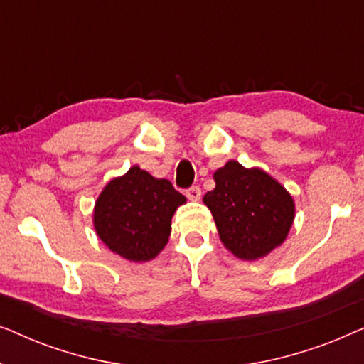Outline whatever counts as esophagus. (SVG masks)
Segmentation results:
<instances>
[{"mask_svg":"<svg viewBox=\"0 0 364 364\" xmlns=\"http://www.w3.org/2000/svg\"><path fill=\"white\" fill-rule=\"evenodd\" d=\"M186 196H187L188 200H200L202 191L197 186H192V187H188L187 191H186Z\"/></svg>","mask_w":364,"mask_h":364,"instance_id":"1","label":"esophagus"}]
</instances>
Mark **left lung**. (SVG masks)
I'll return each instance as SVG.
<instances>
[{"instance_id":"1","label":"left lung","mask_w":364,"mask_h":364,"mask_svg":"<svg viewBox=\"0 0 364 364\" xmlns=\"http://www.w3.org/2000/svg\"><path fill=\"white\" fill-rule=\"evenodd\" d=\"M213 181L215 188L203 202L233 255L257 260L282 245L295 218V203L275 178L230 161L213 173Z\"/></svg>"}]
</instances>
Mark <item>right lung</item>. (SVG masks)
<instances>
[{
	"label": "right lung",
	"mask_w": 364,
	"mask_h": 364,
	"mask_svg": "<svg viewBox=\"0 0 364 364\" xmlns=\"http://www.w3.org/2000/svg\"><path fill=\"white\" fill-rule=\"evenodd\" d=\"M183 202L171 182L134 166L104 187L94 207V227L114 253L149 262L166 247L172 215Z\"/></svg>",
	"instance_id": "add662e5"
}]
</instances>
